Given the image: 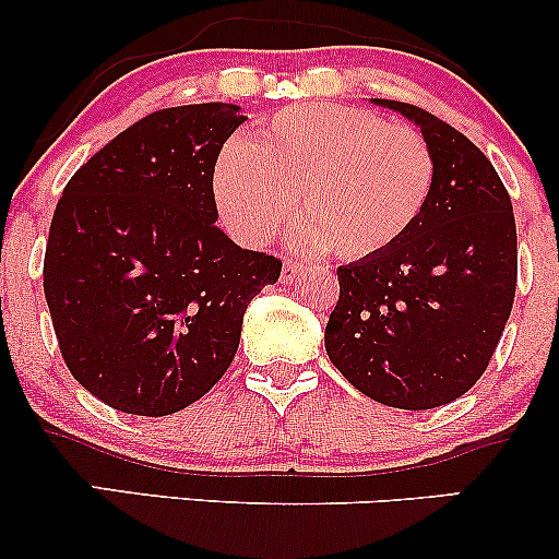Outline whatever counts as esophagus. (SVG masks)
<instances>
[{
	"label": "esophagus",
	"mask_w": 559,
	"mask_h": 559,
	"mask_svg": "<svg viewBox=\"0 0 559 559\" xmlns=\"http://www.w3.org/2000/svg\"><path fill=\"white\" fill-rule=\"evenodd\" d=\"M301 273H305V265H301V262H286L284 271H281V284L284 286L297 284V278Z\"/></svg>",
	"instance_id": "obj_1"
}]
</instances>
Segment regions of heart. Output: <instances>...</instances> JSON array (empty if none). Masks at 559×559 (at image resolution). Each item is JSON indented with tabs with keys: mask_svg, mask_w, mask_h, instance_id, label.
Here are the masks:
<instances>
[{
	"mask_svg": "<svg viewBox=\"0 0 559 559\" xmlns=\"http://www.w3.org/2000/svg\"><path fill=\"white\" fill-rule=\"evenodd\" d=\"M433 176L418 131L320 102L286 107L252 139L228 141L213 186L223 223L241 243L271 241L297 207V247L368 260L415 226Z\"/></svg>",
	"mask_w": 559,
	"mask_h": 559,
	"instance_id": "b5f03b06",
	"label": "heart"
}]
</instances>
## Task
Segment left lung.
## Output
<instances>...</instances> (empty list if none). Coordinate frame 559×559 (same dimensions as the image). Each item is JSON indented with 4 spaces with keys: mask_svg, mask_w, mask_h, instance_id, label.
<instances>
[{
    "mask_svg": "<svg viewBox=\"0 0 559 559\" xmlns=\"http://www.w3.org/2000/svg\"><path fill=\"white\" fill-rule=\"evenodd\" d=\"M373 102L420 128L433 189L400 241L336 271L325 352L370 400L431 409L463 396L489 368L515 299V215L471 139L407 102Z\"/></svg>",
    "mask_w": 559,
    "mask_h": 559,
    "instance_id": "obj_1",
    "label": "left lung"
}]
</instances>
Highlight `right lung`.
<instances>
[{
  "mask_svg": "<svg viewBox=\"0 0 559 559\" xmlns=\"http://www.w3.org/2000/svg\"><path fill=\"white\" fill-rule=\"evenodd\" d=\"M236 105L157 110L75 170L49 228L44 294L62 360L96 400L163 418L234 362L247 305L281 260L215 226L213 173Z\"/></svg>",
  "mask_w": 559,
  "mask_h": 559,
  "instance_id": "1",
  "label": "right lung"
}]
</instances>
